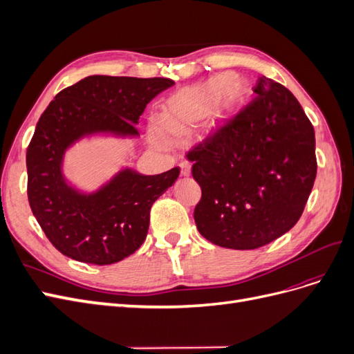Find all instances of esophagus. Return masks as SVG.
Returning a JSON list of instances; mask_svg holds the SVG:
<instances>
[{
  "mask_svg": "<svg viewBox=\"0 0 354 354\" xmlns=\"http://www.w3.org/2000/svg\"><path fill=\"white\" fill-rule=\"evenodd\" d=\"M190 173H192L190 164L187 162V160H183V162L180 164V174L183 176V177H189V176H190Z\"/></svg>",
  "mask_w": 354,
  "mask_h": 354,
  "instance_id": "obj_1",
  "label": "esophagus"
}]
</instances>
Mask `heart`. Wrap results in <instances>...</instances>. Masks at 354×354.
<instances>
[{"label":"heart","mask_w":354,"mask_h":354,"mask_svg":"<svg viewBox=\"0 0 354 354\" xmlns=\"http://www.w3.org/2000/svg\"><path fill=\"white\" fill-rule=\"evenodd\" d=\"M233 81V73H220L208 81L202 82L196 87L185 88L169 97L162 116L159 121H152L149 125V133L153 143L160 149H171L176 146V136L185 134L192 127L201 122L214 106L217 104L221 94ZM246 97V87L242 82L233 84L225 93L217 106L216 118H212L202 128L205 137L216 136L220 125L230 120L233 113L239 109Z\"/></svg>","instance_id":"b5f03b06"}]
</instances>
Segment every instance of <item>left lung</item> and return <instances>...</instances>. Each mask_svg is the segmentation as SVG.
<instances>
[{"label":"left lung","instance_id":"obj_1","mask_svg":"<svg viewBox=\"0 0 354 354\" xmlns=\"http://www.w3.org/2000/svg\"><path fill=\"white\" fill-rule=\"evenodd\" d=\"M257 97L190 152L202 189L199 233L229 250H255L291 230L316 178L315 130L294 94L260 77Z\"/></svg>","mask_w":354,"mask_h":354}]
</instances>
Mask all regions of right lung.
I'll return each instance as SVG.
<instances>
[{
  "instance_id": "obj_1",
  "label": "right lung",
  "mask_w": 354,
  "mask_h": 354,
  "mask_svg": "<svg viewBox=\"0 0 354 354\" xmlns=\"http://www.w3.org/2000/svg\"><path fill=\"white\" fill-rule=\"evenodd\" d=\"M167 78L91 75L62 90L41 115L26 151L28 199L48 241L72 260L112 264L145 242L151 207L176 183L180 169L146 176L124 167L95 189L65 174L71 149L93 138H138V118Z\"/></svg>"
}]
</instances>
